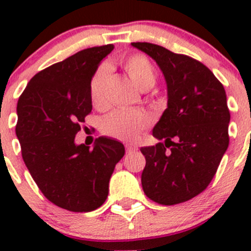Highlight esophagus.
Listing matches in <instances>:
<instances>
[{
  "instance_id": "1",
  "label": "esophagus",
  "mask_w": 251,
  "mask_h": 251,
  "mask_svg": "<svg viewBox=\"0 0 251 251\" xmlns=\"http://www.w3.org/2000/svg\"><path fill=\"white\" fill-rule=\"evenodd\" d=\"M126 151H127V153L136 152V151H138V147H137V146H133V145H127L126 146Z\"/></svg>"
}]
</instances>
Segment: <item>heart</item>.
<instances>
[{"instance_id": "obj_1", "label": "heart", "mask_w": 251, "mask_h": 251, "mask_svg": "<svg viewBox=\"0 0 251 251\" xmlns=\"http://www.w3.org/2000/svg\"><path fill=\"white\" fill-rule=\"evenodd\" d=\"M124 72L141 90L151 89L156 83L157 75L154 66L147 56L132 54L122 60ZM110 79V68L100 65L95 70L89 85L90 99L94 106L106 105V88ZM151 121L146 113L137 109H117L105 115L101 121V130L106 136L119 141H136L141 132L150 126Z\"/></svg>"}]
</instances>
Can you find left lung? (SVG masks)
<instances>
[{"label":"left lung","mask_w":251,"mask_h":251,"mask_svg":"<svg viewBox=\"0 0 251 251\" xmlns=\"http://www.w3.org/2000/svg\"><path fill=\"white\" fill-rule=\"evenodd\" d=\"M150 55L165 75L167 109L153 128L163 139L142 147V187L161 205L191 200L205 190L229 147L230 112L223 84L202 63L163 46L132 43Z\"/></svg>","instance_id":"obj_1"}]
</instances>
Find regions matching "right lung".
<instances>
[{
	"label": "right lung",
	"instance_id": "1",
	"mask_svg": "<svg viewBox=\"0 0 251 251\" xmlns=\"http://www.w3.org/2000/svg\"><path fill=\"white\" fill-rule=\"evenodd\" d=\"M113 49H85L52 64L28 81L17 101L16 136L26 167L44 196L68 211L100 207L124 156V146L108 137H99L93 150L74 142L92 112L90 80Z\"/></svg>",
	"mask_w": 251,
	"mask_h": 251
}]
</instances>
